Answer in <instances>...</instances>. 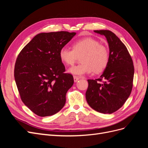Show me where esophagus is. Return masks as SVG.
Listing matches in <instances>:
<instances>
[{
    "label": "esophagus",
    "instance_id": "esophagus-1",
    "mask_svg": "<svg viewBox=\"0 0 148 148\" xmlns=\"http://www.w3.org/2000/svg\"><path fill=\"white\" fill-rule=\"evenodd\" d=\"M73 79H74V82H77L78 81V79H79V78L77 76H73Z\"/></svg>",
    "mask_w": 148,
    "mask_h": 148
}]
</instances>
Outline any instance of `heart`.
I'll use <instances>...</instances> for the list:
<instances>
[{"mask_svg": "<svg viewBox=\"0 0 148 148\" xmlns=\"http://www.w3.org/2000/svg\"><path fill=\"white\" fill-rule=\"evenodd\" d=\"M73 49L62 47L59 51L61 62L66 65H73L81 57L82 64L69 69V72L78 76L101 73L107 67L109 60V49L92 38H84L72 44Z\"/></svg>", "mask_w": 148, "mask_h": 148, "instance_id": "b5f03b06", "label": "heart"}]
</instances>
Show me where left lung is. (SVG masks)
Masks as SVG:
<instances>
[{
	"mask_svg": "<svg viewBox=\"0 0 148 148\" xmlns=\"http://www.w3.org/2000/svg\"><path fill=\"white\" fill-rule=\"evenodd\" d=\"M94 31L106 38L109 47V60L99 78L88 79L86 99L94 110L112 114L122 107L130 95L133 63L127 48L114 33L109 30Z\"/></svg>",
	"mask_w": 148,
	"mask_h": 148,
	"instance_id": "8db88e82",
	"label": "left lung"
}]
</instances>
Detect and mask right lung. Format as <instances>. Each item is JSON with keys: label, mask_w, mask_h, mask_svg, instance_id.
Here are the masks:
<instances>
[{"label": "right lung", "mask_w": 148, "mask_h": 148, "mask_svg": "<svg viewBox=\"0 0 148 148\" xmlns=\"http://www.w3.org/2000/svg\"><path fill=\"white\" fill-rule=\"evenodd\" d=\"M76 34L68 31L37 34L16 59L14 77L21 101L40 117L52 115L65 106L73 76L64 73L59 51Z\"/></svg>", "instance_id": "right-lung-1"}]
</instances>
